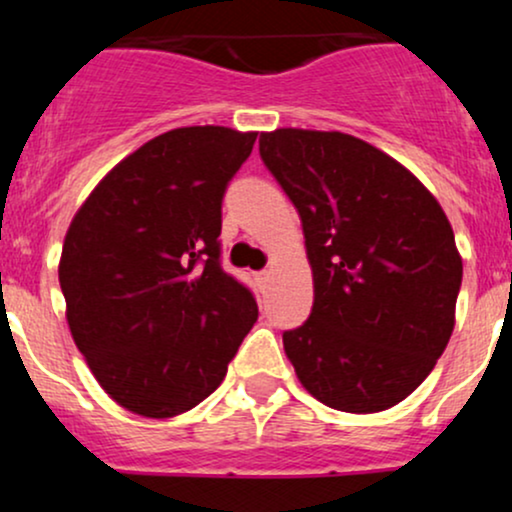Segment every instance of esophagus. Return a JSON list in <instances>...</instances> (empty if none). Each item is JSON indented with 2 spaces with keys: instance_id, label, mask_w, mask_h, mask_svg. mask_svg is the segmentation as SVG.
<instances>
[{
  "instance_id": "34e87169",
  "label": "esophagus",
  "mask_w": 512,
  "mask_h": 512,
  "mask_svg": "<svg viewBox=\"0 0 512 512\" xmlns=\"http://www.w3.org/2000/svg\"><path fill=\"white\" fill-rule=\"evenodd\" d=\"M269 276H272V269H262V272H257V279L260 281H269Z\"/></svg>"
}]
</instances>
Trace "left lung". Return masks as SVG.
Returning <instances> with one entry per match:
<instances>
[{
  "label": "left lung",
  "mask_w": 512,
  "mask_h": 512,
  "mask_svg": "<svg viewBox=\"0 0 512 512\" xmlns=\"http://www.w3.org/2000/svg\"><path fill=\"white\" fill-rule=\"evenodd\" d=\"M260 156L303 223L310 317L284 332L298 380L327 407L373 414L426 380L455 327L462 257L436 197L342 132L274 129Z\"/></svg>",
  "instance_id": "left-lung-1"
}]
</instances>
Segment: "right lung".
Returning <instances> with one entry per match:
<instances>
[{
	"instance_id": "1",
	"label": "right lung",
	"mask_w": 512,
	"mask_h": 512,
	"mask_svg": "<svg viewBox=\"0 0 512 512\" xmlns=\"http://www.w3.org/2000/svg\"><path fill=\"white\" fill-rule=\"evenodd\" d=\"M255 132L180 127L120 161L76 211L60 286L88 368L120 407L168 419L197 407L257 320L221 267V202Z\"/></svg>"
}]
</instances>
